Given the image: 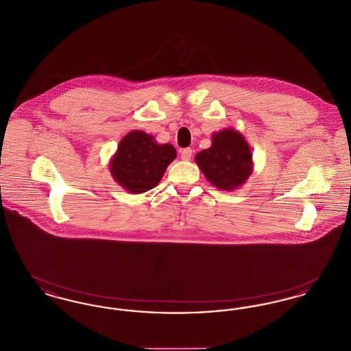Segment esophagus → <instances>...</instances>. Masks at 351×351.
<instances>
[{"mask_svg": "<svg viewBox=\"0 0 351 351\" xmlns=\"http://www.w3.org/2000/svg\"><path fill=\"white\" fill-rule=\"evenodd\" d=\"M192 152L193 151H192V149H189V147L188 149H183L182 150V159L183 160H189L192 158Z\"/></svg>", "mask_w": 351, "mask_h": 351, "instance_id": "1", "label": "esophagus"}]
</instances>
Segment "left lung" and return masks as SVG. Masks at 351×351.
Instances as JSON below:
<instances>
[{"label":"left lung","instance_id":"obj_1","mask_svg":"<svg viewBox=\"0 0 351 351\" xmlns=\"http://www.w3.org/2000/svg\"><path fill=\"white\" fill-rule=\"evenodd\" d=\"M250 147L242 134L226 129L213 135L209 149L196 155L206 179L223 191H233L251 175Z\"/></svg>","mask_w":351,"mask_h":351}]
</instances>
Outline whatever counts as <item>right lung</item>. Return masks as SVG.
Segmentation results:
<instances>
[{
    "label": "right lung",
    "mask_w": 351,
    "mask_h": 351,
    "mask_svg": "<svg viewBox=\"0 0 351 351\" xmlns=\"http://www.w3.org/2000/svg\"><path fill=\"white\" fill-rule=\"evenodd\" d=\"M175 158L173 146L158 145L151 135L136 130L119 142L110 172L126 191L143 193L158 185Z\"/></svg>",
    "instance_id": "obj_1"
}]
</instances>
